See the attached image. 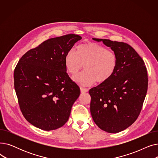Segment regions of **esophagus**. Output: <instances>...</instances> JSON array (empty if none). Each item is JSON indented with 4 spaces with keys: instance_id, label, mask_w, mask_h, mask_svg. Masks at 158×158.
<instances>
[{
    "instance_id": "esophagus-1",
    "label": "esophagus",
    "mask_w": 158,
    "mask_h": 158,
    "mask_svg": "<svg viewBox=\"0 0 158 158\" xmlns=\"http://www.w3.org/2000/svg\"><path fill=\"white\" fill-rule=\"evenodd\" d=\"M88 92V89L86 88H81V93H86Z\"/></svg>"
}]
</instances>
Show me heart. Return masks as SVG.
Returning a JSON list of instances; mask_svg holds the SVG:
<instances>
[{"label":"heart","instance_id":"1","mask_svg":"<svg viewBox=\"0 0 158 158\" xmlns=\"http://www.w3.org/2000/svg\"><path fill=\"white\" fill-rule=\"evenodd\" d=\"M84 64L85 70L73 77V81L85 86L97 81L104 83L114 73L118 58L114 52L100 44L89 42L81 44L76 51H69L64 57L65 69L71 75L77 74Z\"/></svg>","mask_w":158,"mask_h":158}]
</instances>
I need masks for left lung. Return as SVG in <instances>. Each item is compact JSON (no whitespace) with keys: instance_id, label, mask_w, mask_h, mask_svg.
Listing matches in <instances>:
<instances>
[{"instance_id":"obj_1","label":"left lung","mask_w":158,"mask_h":158,"mask_svg":"<svg viewBox=\"0 0 158 158\" xmlns=\"http://www.w3.org/2000/svg\"><path fill=\"white\" fill-rule=\"evenodd\" d=\"M92 39L110 47L117 56L118 64L108 81L89 90L91 114L101 129L117 133L131 126L142 110L148 88L147 69L142 57L129 45Z\"/></svg>"}]
</instances>
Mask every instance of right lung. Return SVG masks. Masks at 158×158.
Here are the masks:
<instances>
[{
    "label": "right lung",
    "mask_w": 158,
    "mask_h": 158,
    "mask_svg": "<svg viewBox=\"0 0 158 158\" xmlns=\"http://www.w3.org/2000/svg\"><path fill=\"white\" fill-rule=\"evenodd\" d=\"M82 38L67 35L48 39L19 60L14 85L20 110L32 126L55 130L68 121L79 87L69 77L64 57Z\"/></svg>",
    "instance_id": "1"
}]
</instances>
